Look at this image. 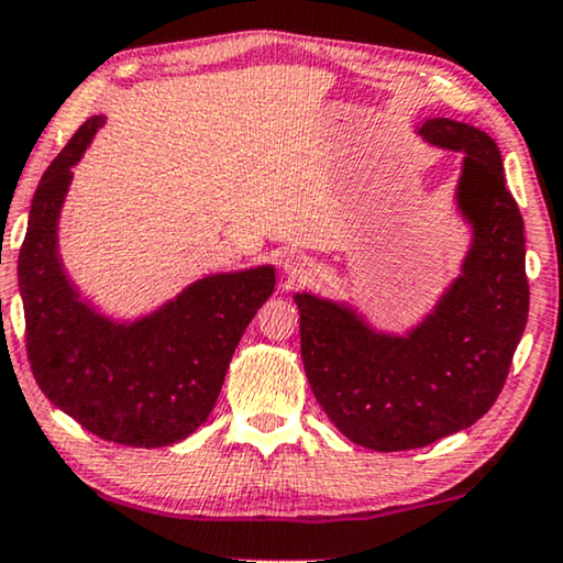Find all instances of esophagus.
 I'll return each mask as SVG.
<instances>
[{"mask_svg": "<svg viewBox=\"0 0 563 563\" xmlns=\"http://www.w3.org/2000/svg\"><path fill=\"white\" fill-rule=\"evenodd\" d=\"M285 275L290 283H306L313 275V263L303 255H290L285 260Z\"/></svg>", "mask_w": 563, "mask_h": 563, "instance_id": "esophagus-1", "label": "esophagus"}]
</instances>
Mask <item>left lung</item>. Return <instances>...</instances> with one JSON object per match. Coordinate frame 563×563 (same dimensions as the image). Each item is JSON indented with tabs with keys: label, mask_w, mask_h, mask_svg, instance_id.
I'll return each instance as SVG.
<instances>
[{
	"label": "left lung",
	"mask_w": 563,
	"mask_h": 563,
	"mask_svg": "<svg viewBox=\"0 0 563 563\" xmlns=\"http://www.w3.org/2000/svg\"><path fill=\"white\" fill-rule=\"evenodd\" d=\"M418 134L464 153L456 203L474 240L462 275L408 336L375 334L346 306L298 292L308 385L346 439L375 451L421 449L493 408L528 321L526 236L495 140L454 120Z\"/></svg>",
	"instance_id": "8db88e82"
}]
</instances>
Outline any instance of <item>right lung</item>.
<instances>
[{
  "label": "right lung",
  "instance_id": "right-lung-1",
  "mask_svg": "<svg viewBox=\"0 0 563 563\" xmlns=\"http://www.w3.org/2000/svg\"><path fill=\"white\" fill-rule=\"evenodd\" d=\"M104 117L78 126L30 206L18 278L35 383L93 437L168 446L191 437L219 398L229 360L275 288L273 267L209 275L147 319L112 323L76 296L58 260V213Z\"/></svg>",
  "mask_w": 563,
  "mask_h": 563
}]
</instances>
